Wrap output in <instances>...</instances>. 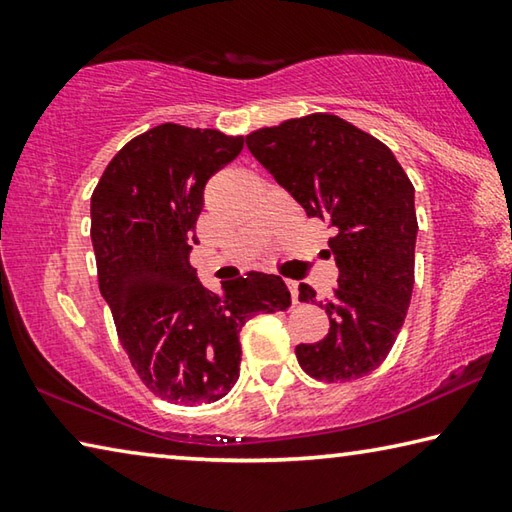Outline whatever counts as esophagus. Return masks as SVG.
<instances>
[{
  "mask_svg": "<svg viewBox=\"0 0 512 512\" xmlns=\"http://www.w3.org/2000/svg\"><path fill=\"white\" fill-rule=\"evenodd\" d=\"M287 287L291 291V300L298 305V282L296 280H287Z\"/></svg>",
  "mask_w": 512,
  "mask_h": 512,
  "instance_id": "esophagus-1",
  "label": "esophagus"
}]
</instances>
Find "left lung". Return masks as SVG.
Listing matches in <instances>:
<instances>
[{
  "label": "left lung",
  "mask_w": 512,
  "mask_h": 512,
  "mask_svg": "<svg viewBox=\"0 0 512 512\" xmlns=\"http://www.w3.org/2000/svg\"><path fill=\"white\" fill-rule=\"evenodd\" d=\"M246 146L307 216L336 230L327 255L339 287L320 302L329 332L298 345L300 368L329 384L368 375L391 352L413 293L418 219L409 176L386 144L327 112L259 128ZM314 300L300 284V302Z\"/></svg>",
  "instance_id": "1"
}]
</instances>
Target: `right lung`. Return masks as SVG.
Returning a JSON list of instances; mask_svg holds the SVG:
<instances>
[{"mask_svg":"<svg viewBox=\"0 0 512 512\" xmlns=\"http://www.w3.org/2000/svg\"><path fill=\"white\" fill-rule=\"evenodd\" d=\"M241 149V135L160 124L110 160L92 194L101 296L135 372L173 404L228 395L239 379L241 327L291 305L282 277L250 271L214 293L189 264L205 183Z\"/></svg>","mask_w":512,"mask_h":512,"instance_id":"add662e5","label":"right lung"}]
</instances>
